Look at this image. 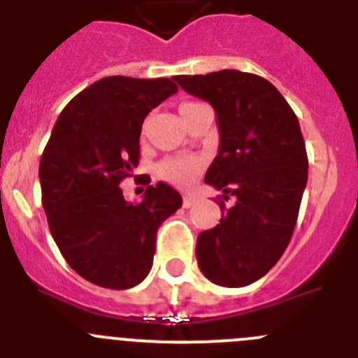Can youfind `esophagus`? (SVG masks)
<instances>
[{"label": "esophagus", "instance_id": "34e87169", "mask_svg": "<svg viewBox=\"0 0 358 358\" xmlns=\"http://www.w3.org/2000/svg\"><path fill=\"white\" fill-rule=\"evenodd\" d=\"M194 203H196L194 196H183V206H185V208H190Z\"/></svg>", "mask_w": 358, "mask_h": 358}]
</instances>
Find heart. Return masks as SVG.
I'll list each match as a JSON object with an SVG mask.
<instances>
[{
    "instance_id": "1",
    "label": "heart",
    "mask_w": 358,
    "mask_h": 358,
    "mask_svg": "<svg viewBox=\"0 0 358 358\" xmlns=\"http://www.w3.org/2000/svg\"><path fill=\"white\" fill-rule=\"evenodd\" d=\"M192 106H198V102H183L180 106V115L192 108ZM146 127H148V122L143 125V130H146ZM201 166L203 160L196 155H175L160 162L159 173L175 185L187 187L194 182Z\"/></svg>"
}]
</instances>
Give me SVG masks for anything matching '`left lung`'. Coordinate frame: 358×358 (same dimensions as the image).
<instances>
[{"instance_id": "1", "label": "left lung", "mask_w": 358, "mask_h": 358, "mask_svg": "<svg viewBox=\"0 0 358 358\" xmlns=\"http://www.w3.org/2000/svg\"><path fill=\"white\" fill-rule=\"evenodd\" d=\"M175 81L215 109L219 153L205 182L236 198L229 209L219 198L220 224L199 233L198 265L215 285L247 286L279 262L295 229L309 166L299 118L256 73L219 70Z\"/></svg>"}]
</instances>
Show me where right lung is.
Returning <instances> with one entry per match:
<instances>
[{
    "label": "right lung",
    "mask_w": 358,
    "mask_h": 358,
    "mask_svg": "<svg viewBox=\"0 0 358 358\" xmlns=\"http://www.w3.org/2000/svg\"><path fill=\"white\" fill-rule=\"evenodd\" d=\"M176 92L166 78L111 76L73 96L56 120L40 160L42 206L65 262L93 285L138 286L152 270L157 229L182 206L168 183L146 182L138 205L120 189L138 168L146 115Z\"/></svg>",
    "instance_id": "add662e5"
}]
</instances>
